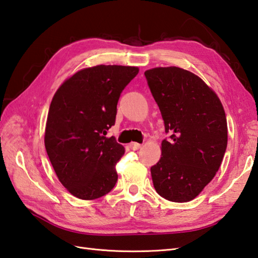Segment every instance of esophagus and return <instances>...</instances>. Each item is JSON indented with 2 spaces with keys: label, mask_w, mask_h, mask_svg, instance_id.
Wrapping results in <instances>:
<instances>
[{
  "label": "esophagus",
  "mask_w": 258,
  "mask_h": 258,
  "mask_svg": "<svg viewBox=\"0 0 258 258\" xmlns=\"http://www.w3.org/2000/svg\"><path fill=\"white\" fill-rule=\"evenodd\" d=\"M130 147H131V150H133V151H138V150H140V149H141L142 145H141V144H139V143H135V142H132V143L130 144Z\"/></svg>",
  "instance_id": "esophagus-1"
}]
</instances>
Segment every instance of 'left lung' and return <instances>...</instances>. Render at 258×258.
Masks as SVG:
<instances>
[{"label":"left lung","mask_w":258,"mask_h":258,"mask_svg":"<svg viewBox=\"0 0 258 258\" xmlns=\"http://www.w3.org/2000/svg\"><path fill=\"white\" fill-rule=\"evenodd\" d=\"M169 140L151 167L153 185L165 200L185 203L199 196L220 168L227 146L223 104L212 87L187 70L145 71Z\"/></svg>","instance_id":"obj_1"}]
</instances>
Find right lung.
Wrapping results in <instances>:
<instances>
[{"label": "right lung", "instance_id": "obj_1", "mask_svg": "<svg viewBox=\"0 0 258 258\" xmlns=\"http://www.w3.org/2000/svg\"><path fill=\"white\" fill-rule=\"evenodd\" d=\"M138 67L96 65L65 80L48 109L44 144L56 176L73 196L96 200L117 182L116 163L125 149L106 138L120 93Z\"/></svg>", "mask_w": 258, "mask_h": 258}]
</instances>
